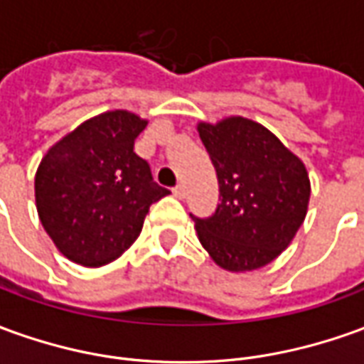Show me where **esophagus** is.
Instances as JSON below:
<instances>
[{
    "label": "esophagus",
    "instance_id": "obj_1",
    "mask_svg": "<svg viewBox=\"0 0 364 364\" xmlns=\"http://www.w3.org/2000/svg\"><path fill=\"white\" fill-rule=\"evenodd\" d=\"M172 194L182 200V198L186 196V186H184V184H178V186L174 188V190H172Z\"/></svg>",
    "mask_w": 364,
    "mask_h": 364
}]
</instances>
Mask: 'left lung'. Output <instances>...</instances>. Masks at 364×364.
Here are the masks:
<instances>
[{
	"instance_id": "left-lung-1",
	"label": "left lung",
	"mask_w": 364,
	"mask_h": 364,
	"mask_svg": "<svg viewBox=\"0 0 364 364\" xmlns=\"http://www.w3.org/2000/svg\"><path fill=\"white\" fill-rule=\"evenodd\" d=\"M198 132L220 184L214 214H190L200 244L228 272L267 265L305 220L311 194L307 170L273 132L244 117L200 122Z\"/></svg>"
}]
</instances>
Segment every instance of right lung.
Wrapping results in <instances>:
<instances>
[{"mask_svg": "<svg viewBox=\"0 0 364 364\" xmlns=\"http://www.w3.org/2000/svg\"><path fill=\"white\" fill-rule=\"evenodd\" d=\"M146 129L127 110L102 112L53 146L35 174L39 220L65 257L99 267L139 237L149 208L170 190L158 186L134 152Z\"/></svg>", "mask_w": 364, "mask_h": 364, "instance_id": "right-lung-1", "label": "right lung"}]
</instances>
